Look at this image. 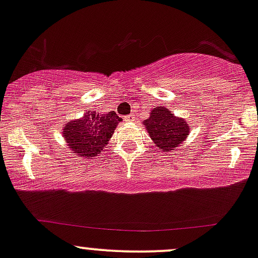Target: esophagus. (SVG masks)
Returning a JSON list of instances; mask_svg holds the SVG:
<instances>
[{
	"mask_svg": "<svg viewBox=\"0 0 258 258\" xmlns=\"http://www.w3.org/2000/svg\"><path fill=\"white\" fill-rule=\"evenodd\" d=\"M124 119H125L126 121H134L135 120V115L134 114H129V115H126V117Z\"/></svg>",
	"mask_w": 258,
	"mask_h": 258,
	"instance_id": "1",
	"label": "esophagus"
}]
</instances>
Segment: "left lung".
I'll return each mask as SVG.
<instances>
[{"mask_svg": "<svg viewBox=\"0 0 258 258\" xmlns=\"http://www.w3.org/2000/svg\"><path fill=\"white\" fill-rule=\"evenodd\" d=\"M149 137L162 152L176 150L189 135V125L184 118L176 117L165 106L152 108L150 117L143 121Z\"/></svg>", "mask_w": 258, "mask_h": 258, "instance_id": "8db88e82", "label": "left lung"}]
</instances>
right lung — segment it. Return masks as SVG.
<instances>
[{"mask_svg": "<svg viewBox=\"0 0 258 258\" xmlns=\"http://www.w3.org/2000/svg\"><path fill=\"white\" fill-rule=\"evenodd\" d=\"M121 118L115 112L104 114L88 110L84 117L73 119L63 124L62 137L69 150L84 159L95 157L109 143Z\"/></svg>", "mask_w": 258, "mask_h": 258, "instance_id": "1", "label": "right lung"}]
</instances>
